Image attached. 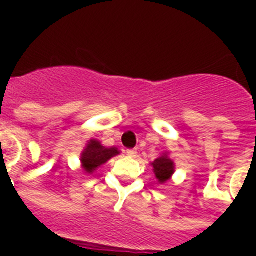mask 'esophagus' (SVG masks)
Listing matches in <instances>:
<instances>
[{
    "label": "esophagus",
    "mask_w": 256,
    "mask_h": 256,
    "mask_svg": "<svg viewBox=\"0 0 256 256\" xmlns=\"http://www.w3.org/2000/svg\"><path fill=\"white\" fill-rule=\"evenodd\" d=\"M128 156H132V158H136V150H134V148H130V150H128Z\"/></svg>",
    "instance_id": "obj_1"
}]
</instances>
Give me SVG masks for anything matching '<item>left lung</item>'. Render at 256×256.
<instances>
[{
  "mask_svg": "<svg viewBox=\"0 0 256 256\" xmlns=\"http://www.w3.org/2000/svg\"><path fill=\"white\" fill-rule=\"evenodd\" d=\"M152 168H154V172H156V176L160 183H164L170 179L174 172V162L168 156H164L152 162Z\"/></svg>",
  "mask_w": 256,
  "mask_h": 256,
  "instance_id": "obj_1",
  "label": "left lung"
}]
</instances>
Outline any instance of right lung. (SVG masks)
<instances>
[{
    "instance_id": "right-lung-1",
    "label": "right lung",
    "mask_w": 256,
    "mask_h": 256,
    "mask_svg": "<svg viewBox=\"0 0 256 256\" xmlns=\"http://www.w3.org/2000/svg\"><path fill=\"white\" fill-rule=\"evenodd\" d=\"M116 154H120V152L116 148H104L98 140H92L88 142L85 152H82L81 160L82 164H84V170L92 174L96 168L106 164L110 158H112Z\"/></svg>"
}]
</instances>
